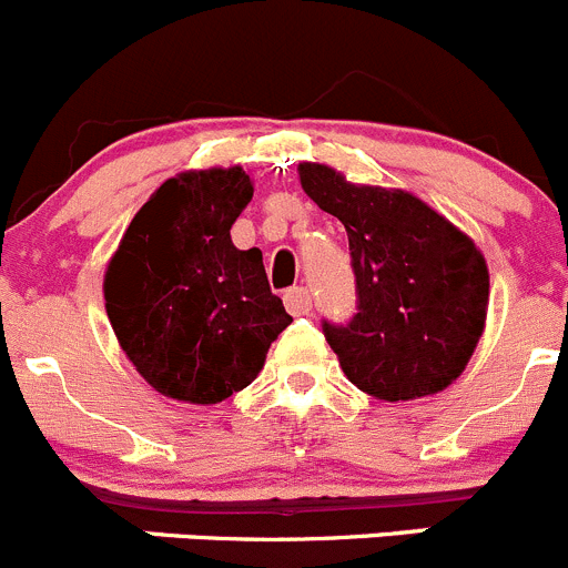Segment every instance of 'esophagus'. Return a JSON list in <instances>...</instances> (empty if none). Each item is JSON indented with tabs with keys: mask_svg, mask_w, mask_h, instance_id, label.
<instances>
[{
	"mask_svg": "<svg viewBox=\"0 0 568 568\" xmlns=\"http://www.w3.org/2000/svg\"><path fill=\"white\" fill-rule=\"evenodd\" d=\"M284 306L286 312L301 317V314H308V308H312V295H308L306 286H290L284 292Z\"/></svg>",
	"mask_w": 568,
	"mask_h": 568,
	"instance_id": "34e87169",
	"label": "esophagus"
}]
</instances>
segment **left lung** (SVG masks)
<instances>
[{
	"instance_id": "8db88e82",
	"label": "left lung",
	"mask_w": 568,
	"mask_h": 568,
	"mask_svg": "<svg viewBox=\"0 0 568 568\" xmlns=\"http://www.w3.org/2000/svg\"><path fill=\"white\" fill-rule=\"evenodd\" d=\"M297 173L351 245L356 314L323 320L347 381L389 403L450 386L486 323L488 271L473 240L412 193L351 184L314 162Z\"/></svg>"
}]
</instances>
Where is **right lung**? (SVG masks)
I'll list each match as a JSON object with an SVG mask.
<instances>
[{
	"label": "right lung",
	"instance_id": "right-lung-1",
	"mask_svg": "<svg viewBox=\"0 0 568 568\" xmlns=\"http://www.w3.org/2000/svg\"><path fill=\"white\" fill-rule=\"evenodd\" d=\"M251 195L243 168L179 173L140 206L106 265L112 331L173 400L206 406L245 389L292 323L262 251L234 248L229 234Z\"/></svg>",
	"mask_w": 568,
	"mask_h": 568
}]
</instances>
